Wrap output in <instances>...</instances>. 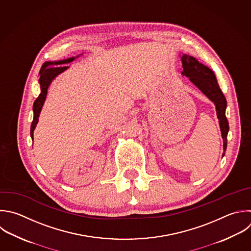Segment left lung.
Returning <instances> with one entry per match:
<instances>
[{
	"mask_svg": "<svg viewBox=\"0 0 251 251\" xmlns=\"http://www.w3.org/2000/svg\"><path fill=\"white\" fill-rule=\"evenodd\" d=\"M181 62L183 68L182 75L189 77L190 81L194 83L216 105L217 117L219 119L224 141V156L226 148V135L228 131V123L226 118V100L220 89L214 73L208 67L204 66L195 58L188 55H183Z\"/></svg>",
	"mask_w": 251,
	"mask_h": 251,
	"instance_id": "left-lung-1",
	"label": "left lung"
}]
</instances>
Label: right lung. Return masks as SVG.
<instances>
[{
    "label": "right lung",
    "mask_w": 251,
    "mask_h": 251,
    "mask_svg": "<svg viewBox=\"0 0 251 251\" xmlns=\"http://www.w3.org/2000/svg\"><path fill=\"white\" fill-rule=\"evenodd\" d=\"M75 60V58H70L64 61H59V62H46L43 64L41 70H40V78H39V83L41 86V93L40 95L37 97V99L35 100L34 104H33V112H34V117H33V121L31 124V127H30V135L31 138L33 139V130L38 123V118L42 109V106L45 102L46 99V95H47V91H48V87L51 83V81L61 73H63L64 71H66L69 67H64V64L73 62Z\"/></svg>",
    "instance_id": "add662e5"
}]
</instances>
